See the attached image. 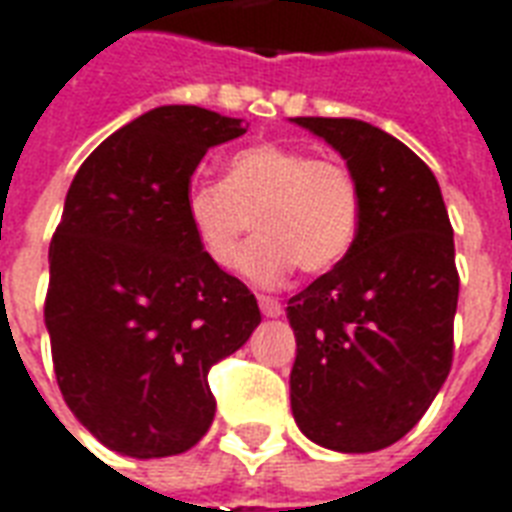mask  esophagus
<instances>
[{"label": "esophagus", "mask_w": 512, "mask_h": 512, "mask_svg": "<svg viewBox=\"0 0 512 512\" xmlns=\"http://www.w3.org/2000/svg\"><path fill=\"white\" fill-rule=\"evenodd\" d=\"M257 300H260V311H263V314H265V317H282V314H284V306H282V303H279V300H276V298H268V295H260V298H257Z\"/></svg>", "instance_id": "1"}]
</instances>
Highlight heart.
<instances>
[{
  "label": "heart",
  "instance_id": "1",
  "mask_svg": "<svg viewBox=\"0 0 512 512\" xmlns=\"http://www.w3.org/2000/svg\"><path fill=\"white\" fill-rule=\"evenodd\" d=\"M185 217L198 247L222 268L255 225L239 271L273 287L298 265L322 273L349 255L360 233L362 193L343 163L265 142L233 152L225 179L195 177L185 190Z\"/></svg>",
  "mask_w": 512,
  "mask_h": 512
}]
</instances>
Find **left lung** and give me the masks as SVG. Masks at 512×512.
<instances>
[{
    "label": "left lung",
    "mask_w": 512,
    "mask_h": 512,
    "mask_svg": "<svg viewBox=\"0 0 512 512\" xmlns=\"http://www.w3.org/2000/svg\"><path fill=\"white\" fill-rule=\"evenodd\" d=\"M325 139L362 193L349 255L287 303L298 354L292 416L317 446L370 454L416 427L454 357L459 273L435 174L354 117H292Z\"/></svg>",
    "instance_id": "obj_1"
}]
</instances>
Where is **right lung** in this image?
<instances>
[{
	"mask_svg": "<svg viewBox=\"0 0 512 512\" xmlns=\"http://www.w3.org/2000/svg\"><path fill=\"white\" fill-rule=\"evenodd\" d=\"M241 134L239 117L155 107L104 139L69 185L45 327L69 411L117 454L193 448L217 408L209 368L260 325L255 295L204 255L185 217L206 150Z\"/></svg>",
	"mask_w": 512,
	"mask_h": 512,
	"instance_id": "right-lung-1",
	"label": "right lung"
}]
</instances>
